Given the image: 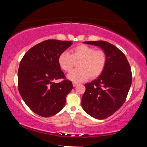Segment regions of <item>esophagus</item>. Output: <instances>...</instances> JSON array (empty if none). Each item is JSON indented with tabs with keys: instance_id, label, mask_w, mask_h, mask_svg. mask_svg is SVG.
<instances>
[{
	"instance_id": "1",
	"label": "esophagus",
	"mask_w": 147,
	"mask_h": 147,
	"mask_svg": "<svg viewBox=\"0 0 147 147\" xmlns=\"http://www.w3.org/2000/svg\"><path fill=\"white\" fill-rule=\"evenodd\" d=\"M72 85H73L74 87H75V86H77V85H78V84L76 83V82H73V83H72Z\"/></svg>"
}]
</instances>
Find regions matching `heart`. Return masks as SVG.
Instances as JSON below:
<instances>
[{
    "label": "heart",
    "mask_w": 147,
    "mask_h": 147,
    "mask_svg": "<svg viewBox=\"0 0 147 147\" xmlns=\"http://www.w3.org/2000/svg\"><path fill=\"white\" fill-rule=\"evenodd\" d=\"M78 68L72 70L68 78L73 82H84L88 78L98 77L104 71L106 64V55L102 50H95L93 47L79 44L72 48L70 54L64 51L58 57L60 68L69 72L78 61Z\"/></svg>",
    "instance_id": "b5f03b06"
}]
</instances>
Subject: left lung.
<instances>
[{
	"label": "left lung",
	"mask_w": 147,
	"mask_h": 147,
	"mask_svg": "<svg viewBox=\"0 0 147 147\" xmlns=\"http://www.w3.org/2000/svg\"><path fill=\"white\" fill-rule=\"evenodd\" d=\"M100 47L106 55L105 68L97 79L85 84L82 99L84 110L92 117L106 119L125 102L131 82L132 72L124 53L109 42L85 41Z\"/></svg>",
	"instance_id": "1"
}]
</instances>
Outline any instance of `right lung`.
I'll use <instances>...</instances> for the list:
<instances>
[{"mask_svg": "<svg viewBox=\"0 0 147 147\" xmlns=\"http://www.w3.org/2000/svg\"><path fill=\"white\" fill-rule=\"evenodd\" d=\"M72 41L49 39L30 48L20 62L18 88L25 104L44 117L57 114L64 107L66 96L73 88L58 63V57ZM62 78L59 83L54 80Z\"/></svg>", "mask_w": 147, "mask_h": 147, "instance_id": "add662e5", "label": "right lung"}]
</instances>
